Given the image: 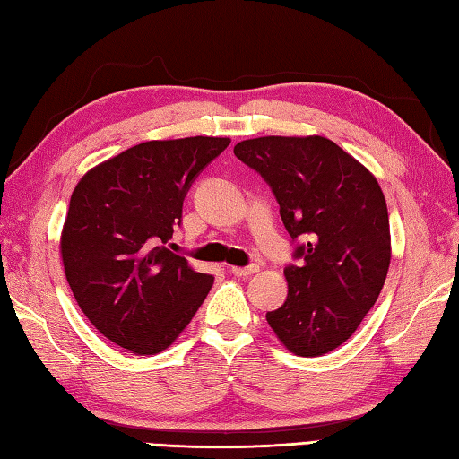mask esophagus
Returning a JSON list of instances; mask_svg holds the SVG:
<instances>
[{"label": "esophagus", "mask_w": 459, "mask_h": 459, "mask_svg": "<svg viewBox=\"0 0 459 459\" xmlns=\"http://www.w3.org/2000/svg\"><path fill=\"white\" fill-rule=\"evenodd\" d=\"M258 270H260L258 264H250V266H245V268L230 266V274H235V276H252V274H256Z\"/></svg>", "instance_id": "esophagus-1"}]
</instances>
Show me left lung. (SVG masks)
I'll use <instances>...</instances> for the list:
<instances>
[{
    "label": "left lung",
    "mask_w": 459,
    "mask_h": 459,
    "mask_svg": "<svg viewBox=\"0 0 459 459\" xmlns=\"http://www.w3.org/2000/svg\"><path fill=\"white\" fill-rule=\"evenodd\" d=\"M280 204L299 266H288V298L266 319L281 345L319 357L355 333L391 266V229L380 185L363 163L321 135H264L235 145Z\"/></svg>",
    "instance_id": "obj_1"
}]
</instances>
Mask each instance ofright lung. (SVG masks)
I'll list each match as a JSON object with an SVG mask.
<instances>
[{"label": "right lung", "mask_w": 459, "mask_h": 459, "mask_svg": "<svg viewBox=\"0 0 459 459\" xmlns=\"http://www.w3.org/2000/svg\"><path fill=\"white\" fill-rule=\"evenodd\" d=\"M229 143L143 142L96 165L73 191L61 235L66 281L91 324L134 355L168 349L209 294L214 278L168 245L191 183Z\"/></svg>", "instance_id": "add662e5"}]
</instances>
